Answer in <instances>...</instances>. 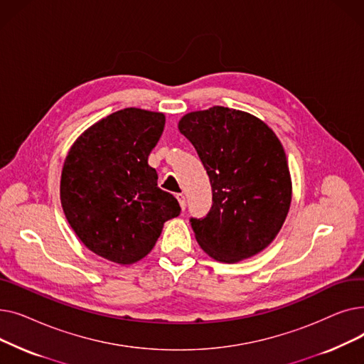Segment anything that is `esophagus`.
Listing matches in <instances>:
<instances>
[{"instance_id":"34e87169","label":"esophagus","mask_w":364,"mask_h":364,"mask_svg":"<svg viewBox=\"0 0 364 364\" xmlns=\"http://www.w3.org/2000/svg\"><path fill=\"white\" fill-rule=\"evenodd\" d=\"M176 198H177V200H178V203H180L181 209L184 211V209H186V196H184L183 193H178Z\"/></svg>"}]
</instances>
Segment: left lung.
Masks as SVG:
<instances>
[{
    "label": "left lung",
    "mask_w": 364,
    "mask_h": 364,
    "mask_svg": "<svg viewBox=\"0 0 364 364\" xmlns=\"http://www.w3.org/2000/svg\"><path fill=\"white\" fill-rule=\"evenodd\" d=\"M178 129L211 181L213 205L190 218L202 250L223 262L251 258L277 236L292 199L283 146L250 113L215 106L187 113Z\"/></svg>",
    "instance_id": "obj_1"
}]
</instances>
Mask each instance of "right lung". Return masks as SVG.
<instances>
[{"mask_svg": "<svg viewBox=\"0 0 364 364\" xmlns=\"http://www.w3.org/2000/svg\"><path fill=\"white\" fill-rule=\"evenodd\" d=\"M165 127L164 113L128 107L94 124L69 150L60 199L73 232L90 251L118 264L146 257L164 223L180 215L147 164Z\"/></svg>", "mask_w": 364, "mask_h": 364, "instance_id": "right-lung-1", "label": "right lung"}]
</instances>
